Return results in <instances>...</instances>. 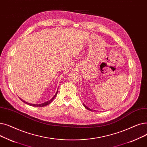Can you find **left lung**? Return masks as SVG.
Instances as JSON below:
<instances>
[{
    "label": "left lung",
    "instance_id": "obj_1",
    "mask_svg": "<svg viewBox=\"0 0 147 147\" xmlns=\"http://www.w3.org/2000/svg\"><path fill=\"white\" fill-rule=\"evenodd\" d=\"M83 105L84 106V107H85L86 109H88V110H89V111H95V110H93V109H90L89 108H88L87 107H86L84 104H83Z\"/></svg>",
    "mask_w": 147,
    "mask_h": 147
}]
</instances>
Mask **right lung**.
Listing matches in <instances>:
<instances>
[{"label":"right lung","mask_w":147,"mask_h":147,"mask_svg":"<svg viewBox=\"0 0 147 147\" xmlns=\"http://www.w3.org/2000/svg\"><path fill=\"white\" fill-rule=\"evenodd\" d=\"M57 92H58V90H57V91L56 93L55 94V95L53 96V98H52L51 99H50V100H48V101H47V102H44V103H41V104H32V103H28V102H25L24 100H23V99H22L21 98H20V99H21V100H22L24 103H26V104H27V105H29L33 106V107H42L47 106V105H48L51 103V102L54 100V99L55 97V96H57Z\"/></svg>","instance_id":"1"}]
</instances>
